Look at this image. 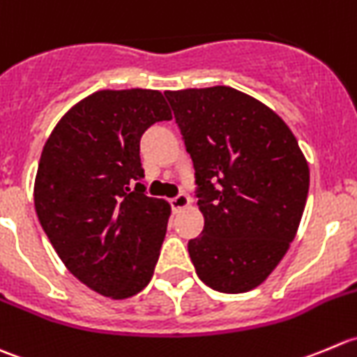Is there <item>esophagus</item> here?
Listing matches in <instances>:
<instances>
[{"label": "esophagus", "instance_id": "obj_1", "mask_svg": "<svg viewBox=\"0 0 357 357\" xmlns=\"http://www.w3.org/2000/svg\"><path fill=\"white\" fill-rule=\"evenodd\" d=\"M172 204V210L175 211V213H178L180 210H183V208H187L190 204V197L187 196V194H178L177 197H174V199L170 201Z\"/></svg>", "mask_w": 357, "mask_h": 357}]
</instances>
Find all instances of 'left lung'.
Masks as SVG:
<instances>
[{"label": "left lung", "mask_w": 357, "mask_h": 357, "mask_svg": "<svg viewBox=\"0 0 357 357\" xmlns=\"http://www.w3.org/2000/svg\"><path fill=\"white\" fill-rule=\"evenodd\" d=\"M194 163L203 232L190 260L206 287L245 294L269 278L298 231L309 167L287 123L231 86L165 91Z\"/></svg>", "instance_id": "obj_1"}]
</instances>
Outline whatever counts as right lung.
Segmentation results:
<instances>
[{
    "label": "right lung",
    "mask_w": 357,
    "mask_h": 357,
    "mask_svg": "<svg viewBox=\"0 0 357 357\" xmlns=\"http://www.w3.org/2000/svg\"><path fill=\"white\" fill-rule=\"evenodd\" d=\"M172 111L158 90H98L48 137L34 206L63 266L90 290L123 300L154 274L170 203L144 194L140 137Z\"/></svg>",
    "instance_id": "add662e5"
}]
</instances>
